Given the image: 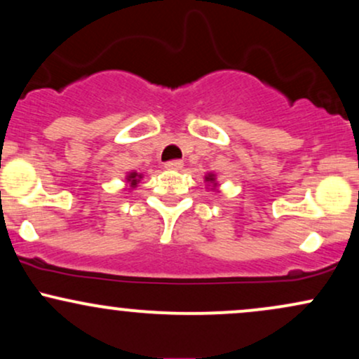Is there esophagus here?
<instances>
[{"label":"esophagus","mask_w":359,"mask_h":359,"mask_svg":"<svg viewBox=\"0 0 359 359\" xmlns=\"http://www.w3.org/2000/svg\"><path fill=\"white\" fill-rule=\"evenodd\" d=\"M184 162L182 160H170V162L165 163L167 170H182Z\"/></svg>","instance_id":"obj_1"}]
</instances>
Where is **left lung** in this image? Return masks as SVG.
Returning a JSON list of instances; mask_svg holds the SVG:
<instances>
[{"label":"left lung","instance_id":"8db88e82","mask_svg":"<svg viewBox=\"0 0 359 359\" xmlns=\"http://www.w3.org/2000/svg\"><path fill=\"white\" fill-rule=\"evenodd\" d=\"M205 180H208V182H214V175L209 174L208 177H205Z\"/></svg>","mask_w":359,"mask_h":359}]
</instances>
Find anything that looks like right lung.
<instances>
[{"label":"right lung","mask_w":359,"mask_h":359,"mask_svg":"<svg viewBox=\"0 0 359 359\" xmlns=\"http://www.w3.org/2000/svg\"><path fill=\"white\" fill-rule=\"evenodd\" d=\"M128 182H130V185L131 187H137V184H138V180L142 179V175H138L137 172H131V174H128Z\"/></svg>","instance_id":"1"}]
</instances>
